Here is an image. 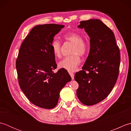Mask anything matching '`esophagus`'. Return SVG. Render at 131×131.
Here are the masks:
<instances>
[{
  "instance_id": "esophagus-1",
  "label": "esophagus",
  "mask_w": 131,
  "mask_h": 131,
  "mask_svg": "<svg viewBox=\"0 0 131 131\" xmlns=\"http://www.w3.org/2000/svg\"><path fill=\"white\" fill-rule=\"evenodd\" d=\"M69 74H70V75L71 76V79H74V74L72 73H69Z\"/></svg>"
}]
</instances>
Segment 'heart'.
<instances>
[{"label": "heart", "instance_id": "heart-1", "mask_svg": "<svg viewBox=\"0 0 131 131\" xmlns=\"http://www.w3.org/2000/svg\"><path fill=\"white\" fill-rule=\"evenodd\" d=\"M63 39L74 44L71 53L61 60L58 63L60 68L69 72L75 71L81 62L80 56L83 57L88 53L89 46L86 41L83 40V37L78 33L68 32L63 35ZM51 49L53 54L56 57H60L61 55V46L57 40H54L51 43Z\"/></svg>", "mask_w": 131, "mask_h": 131}]
</instances>
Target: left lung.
Masks as SVG:
<instances>
[{
  "label": "left lung",
  "instance_id": "obj_1",
  "mask_svg": "<svg viewBox=\"0 0 131 131\" xmlns=\"http://www.w3.org/2000/svg\"><path fill=\"white\" fill-rule=\"evenodd\" d=\"M90 37V51L83 70L75 75L79 84L77 94L85 105H95L106 97L119 75L121 54L113 31L101 21L80 22Z\"/></svg>",
  "mask_w": 131,
  "mask_h": 131
}]
</instances>
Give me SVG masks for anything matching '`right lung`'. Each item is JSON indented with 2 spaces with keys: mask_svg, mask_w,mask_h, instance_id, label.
Listing matches in <instances>:
<instances>
[{
  "mask_svg": "<svg viewBox=\"0 0 131 131\" xmlns=\"http://www.w3.org/2000/svg\"><path fill=\"white\" fill-rule=\"evenodd\" d=\"M64 26L50 24L33 27L22 43L16 60L21 90L30 102L41 108L54 107L61 90L71 79L65 69L53 71L57 65L51 43Z\"/></svg>",
  "mask_w": 131,
  "mask_h": 131,
  "instance_id": "obj_1",
  "label": "right lung"
}]
</instances>
